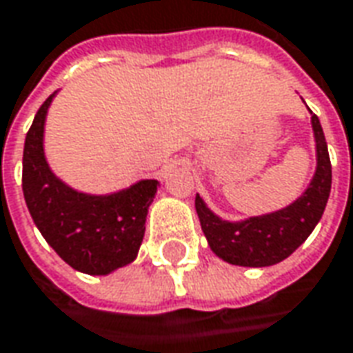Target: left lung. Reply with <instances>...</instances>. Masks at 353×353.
<instances>
[{
	"mask_svg": "<svg viewBox=\"0 0 353 353\" xmlns=\"http://www.w3.org/2000/svg\"><path fill=\"white\" fill-rule=\"evenodd\" d=\"M317 167L310 186L290 205L244 221H225L215 215L196 194V211L211 252L223 261L240 267H269L281 263L307 240L329 201L332 169L327 140L317 115L311 113Z\"/></svg>",
	"mask_w": 353,
	"mask_h": 353,
	"instance_id": "obj_1",
	"label": "left lung"
}]
</instances>
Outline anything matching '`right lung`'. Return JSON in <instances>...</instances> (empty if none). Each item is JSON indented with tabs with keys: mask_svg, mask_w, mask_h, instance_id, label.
<instances>
[{
	"mask_svg": "<svg viewBox=\"0 0 353 353\" xmlns=\"http://www.w3.org/2000/svg\"><path fill=\"white\" fill-rule=\"evenodd\" d=\"M46 99L24 140L23 192L34 225L65 263L86 274H109L132 263L159 182L145 179L113 194L70 188L51 171L43 152Z\"/></svg>",
	"mask_w": 353,
	"mask_h": 353,
	"instance_id": "add662e5",
	"label": "right lung"
}]
</instances>
